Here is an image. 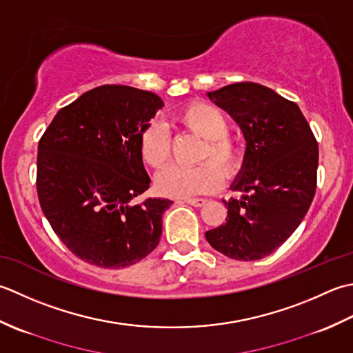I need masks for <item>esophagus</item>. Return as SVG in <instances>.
<instances>
[{
  "label": "esophagus",
  "mask_w": 353,
  "mask_h": 353,
  "mask_svg": "<svg viewBox=\"0 0 353 353\" xmlns=\"http://www.w3.org/2000/svg\"><path fill=\"white\" fill-rule=\"evenodd\" d=\"M184 203L190 204L193 207H203V205H205L207 201L204 198H187V199H184Z\"/></svg>",
  "instance_id": "1"
}]
</instances>
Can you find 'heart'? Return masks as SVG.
Returning <instances> with one entry per match:
<instances>
[{
	"mask_svg": "<svg viewBox=\"0 0 353 353\" xmlns=\"http://www.w3.org/2000/svg\"><path fill=\"white\" fill-rule=\"evenodd\" d=\"M176 123L187 131L201 137L203 145L198 150V160L216 162L225 176L234 175L241 166V149L230 137L228 120L218 106L196 102L184 106L176 114ZM172 140L168 128L160 121H150L139 135V150L141 160L149 168L161 169L170 158ZM210 162L195 166L174 164L161 170L157 176L160 193L172 198H190L214 192L222 184V174Z\"/></svg>",
	"mask_w": 353,
	"mask_h": 353,
	"instance_id": "obj_1",
	"label": "heart"
}]
</instances>
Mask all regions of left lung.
I'll list each match as a JSON object with an SVG mask.
<instances>
[{"instance_id":"8db88e82","label":"left lung","mask_w":353,"mask_h":353,"mask_svg":"<svg viewBox=\"0 0 353 353\" xmlns=\"http://www.w3.org/2000/svg\"><path fill=\"white\" fill-rule=\"evenodd\" d=\"M207 96L241 126L247 148L232 184L241 198L222 201L227 219L205 239L227 257L257 261L282 245L307 213L319 145L300 108L268 86L239 82Z\"/></svg>"}]
</instances>
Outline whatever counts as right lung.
Masks as SVG:
<instances>
[{"label": "right lung", "mask_w": 353, "mask_h": 353, "mask_svg": "<svg viewBox=\"0 0 353 353\" xmlns=\"http://www.w3.org/2000/svg\"><path fill=\"white\" fill-rule=\"evenodd\" d=\"M164 102L126 85H102L63 106L38 146V198L71 253L100 268L145 259L174 201L146 198L150 178L139 135Z\"/></svg>", "instance_id": "1"}]
</instances>
